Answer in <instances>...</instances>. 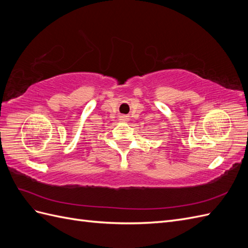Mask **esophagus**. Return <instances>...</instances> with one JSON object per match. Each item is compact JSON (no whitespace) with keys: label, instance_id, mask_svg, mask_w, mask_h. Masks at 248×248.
Returning <instances> with one entry per match:
<instances>
[{"label":"esophagus","instance_id":"obj_1","mask_svg":"<svg viewBox=\"0 0 248 248\" xmlns=\"http://www.w3.org/2000/svg\"><path fill=\"white\" fill-rule=\"evenodd\" d=\"M120 120H121L122 122H127V121H128V117H127V116H121V117H120Z\"/></svg>","mask_w":248,"mask_h":248}]
</instances>
